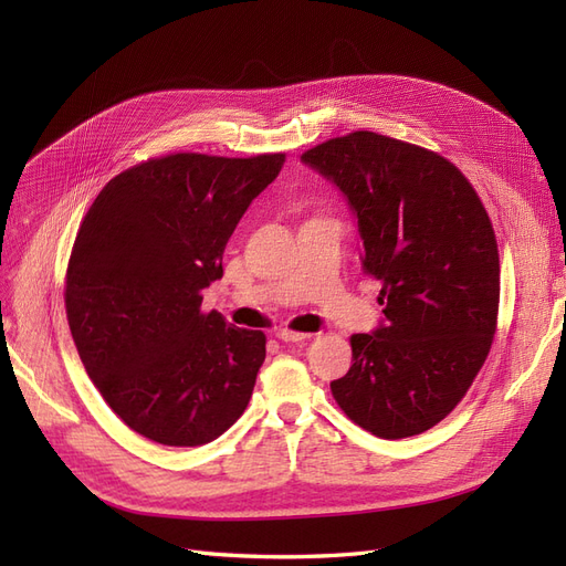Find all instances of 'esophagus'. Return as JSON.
I'll return each instance as SVG.
<instances>
[{
  "label": "esophagus",
  "mask_w": 566,
  "mask_h": 566,
  "mask_svg": "<svg viewBox=\"0 0 566 566\" xmlns=\"http://www.w3.org/2000/svg\"><path fill=\"white\" fill-rule=\"evenodd\" d=\"M276 337H279L281 342H304V339H310L312 335H306V333H295V331H287V328H281V331H276Z\"/></svg>",
  "instance_id": "esophagus-1"
}]
</instances>
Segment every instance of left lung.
Segmentation results:
<instances>
[{
	"instance_id": "1",
	"label": "left lung",
	"mask_w": 566,
	"mask_h": 566,
	"mask_svg": "<svg viewBox=\"0 0 566 566\" xmlns=\"http://www.w3.org/2000/svg\"><path fill=\"white\" fill-rule=\"evenodd\" d=\"M347 196L385 325L349 337L352 368L331 391L380 439L447 418L482 370L499 325L501 260L484 202L439 153L368 129L302 153Z\"/></svg>"
}]
</instances>
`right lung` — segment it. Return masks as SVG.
Masks as SVG:
<instances>
[{"label": "right lung", "instance_id": "obj_1", "mask_svg": "<svg viewBox=\"0 0 566 566\" xmlns=\"http://www.w3.org/2000/svg\"><path fill=\"white\" fill-rule=\"evenodd\" d=\"M285 153H172L111 179L77 229L65 316L82 366L129 430L200 447L243 416L266 356L262 331L202 312L221 254Z\"/></svg>", "mask_w": 566, "mask_h": 566}]
</instances>
